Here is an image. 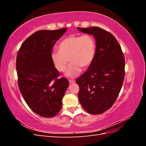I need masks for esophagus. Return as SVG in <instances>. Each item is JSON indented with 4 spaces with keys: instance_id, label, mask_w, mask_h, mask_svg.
Returning <instances> with one entry per match:
<instances>
[{
    "instance_id": "obj_1",
    "label": "esophagus",
    "mask_w": 146,
    "mask_h": 146,
    "mask_svg": "<svg viewBox=\"0 0 146 146\" xmlns=\"http://www.w3.org/2000/svg\"><path fill=\"white\" fill-rule=\"evenodd\" d=\"M69 82L70 84H72V83H74L75 82V81L74 80H69Z\"/></svg>"
}]
</instances>
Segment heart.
I'll return each mask as SVG.
<instances>
[{"label": "heart", "instance_id": "1", "mask_svg": "<svg viewBox=\"0 0 146 146\" xmlns=\"http://www.w3.org/2000/svg\"><path fill=\"white\" fill-rule=\"evenodd\" d=\"M58 51L53 52L50 59L55 69L64 72L70 63L65 76L74 78L82 71V68H88L94 60L96 44L91 35H72L65 38L58 46Z\"/></svg>", "mask_w": 146, "mask_h": 146}]
</instances>
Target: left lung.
Returning a JSON list of instances; mask_svg holds the SVG:
<instances>
[{
	"instance_id": "left-lung-1",
	"label": "left lung",
	"mask_w": 146,
	"mask_h": 146,
	"mask_svg": "<svg viewBox=\"0 0 146 146\" xmlns=\"http://www.w3.org/2000/svg\"><path fill=\"white\" fill-rule=\"evenodd\" d=\"M77 29L93 35L96 44L93 62L76 80L80 87L78 99L88 113L102 114L111 107L121 90L124 56L116 39L107 31L98 27Z\"/></svg>"
}]
</instances>
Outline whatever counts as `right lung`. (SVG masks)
<instances>
[{"label":"right lung","instance_id":"add662e5","mask_svg":"<svg viewBox=\"0 0 146 146\" xmlns=\"http://www.w3.org/2000/svg\"><path fill=\"white\" fill-rule=\"evenodd\" d=\"M67 30H39L26 39L16 58L18 86L25 102L33 112L44 117L59 113L69 86L53 64L50 55L56 41Z\"/></svg>","mask_w":146,"mask_h":146}]
</instances>
